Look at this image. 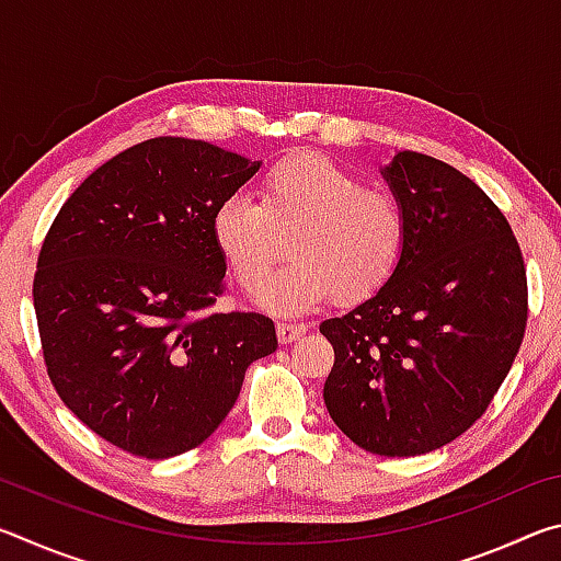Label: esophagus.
I'll use <instances>...</instances> for the list:
<instances>
[{
    "label": "esophagus",
    "mask_w": 561,
    "mask_h": 561,
    "mask_svg": "<svg viewBox=\"0 0 561 561\" xmlns=\"http://www.w3.org/2000/svg\"><path fill=\"white\" fill-rule=\"evenodd\" d=\"M307 324H291V321H279L277 324V336H279V344H291V341H297L301 334H307Z\"/></svg>",
    "instance_id": "34e87169"
}]
</instances>
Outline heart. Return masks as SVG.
<instances>
[{"label":"heart","instance_id":"obj_1","mask_svg":"<svg viewBox=\"0 0 561 561\" xmlns=\"http://www.w3.org/2000/svg\"><path fill=\"white\" fill-rule=\"evenodd\" d=\"M290 237L293 262L266 274ZM213 242L244 289L277 314H304L331 294L344 301L381 289L401 262L405 217L396 197L314 153L274 163L257 201L234 193L215 207Z\"/></svg>","mask_w":561,"mask_h":561}]
</instances>
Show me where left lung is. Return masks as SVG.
Wrapping results in <instances>:
<instances>
[{"label": "left lung", "mask_w": 561, "mask_h": 561, "mask_svg": "<svg viewBox=\"0 0 561 561\" xmlns=\"http://www.w3.org/2000/svg\"><path fill=\"white\" fill-rule=\"evenodd\" d=\"M381 175L403 254L381 289L321 321L336 356L324 403L358 448L411 458L485 413L525 336L527 274L505 215L460 170L398 150Z\"/></svg>", "instance_id": "left-lung-1"}]
</instances>
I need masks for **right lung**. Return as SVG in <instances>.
<instances>
[{"label": "right lung", "instance_id": "right-lung-1", "mask_svg": "<svg viewBox=\"0 0 561 561\" xmlns=\"http://www.w3.org/2000/svg\"><path fill=\"white\" fill-rule=\"evenodd\" d=\"M260 165L205 140L150 138L93 170L46 234L34 311L49 378L126 453L193 450L232 411L247 366L277 351L270 317L207 314L227 272L215 207Z\"/></svg>", "mask_w": 561, "mask_h": 561}]
</instances>
